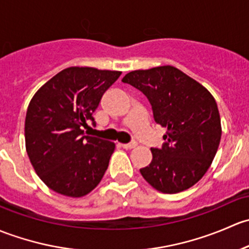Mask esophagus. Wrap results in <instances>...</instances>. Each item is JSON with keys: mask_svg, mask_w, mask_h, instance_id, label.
Returning <instances> with one entry per match:
<instances>
[{"mask_svg": "<svg viewBox=\"0 0 249 249\" xmlns=\"http://www.w3.org/2000/svg\"><path fill=\"white\" fill-rule=\"evenodd\" d=\"M137 145H138V143L135 142H129V143H121V146H122V147L125 148V150H132V148L137 147Z\"/></svg>", "mask_w": 249, "mask_h": 249, "instance_id": "34e87169", "label": "esophagus"}]
</instances>
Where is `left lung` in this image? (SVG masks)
<instances>
[{
  "instance_id": "8db88e82",
  "label": "left lung",
  "mask_w": 249,
  "mask_h": 249,
  "mask_svg": "<svg viewBox=\"0 0 249 249\" xmlns=\"http://www.w3.org/2000/svg\"><path fill=\"white\" fill-rule=\"evenodd\" d=\"M122 81L147 97L155 121L166 128L162 148H151L152 162L140 169L142 178L162 193L191 188L219 146L222 127L213 96L173 66L133 71Z\"/></svg>"
}]
</instances>
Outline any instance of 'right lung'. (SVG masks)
<instances>
[{"mask_svg":"<svg viewBox=\"0 0 249 249\" xmlns=\"http://www.w3.org/2000/svg\"><path fill=\"white\" fill-rule=\"evenodd\" d=\"M121 75L117 71L69 67L40 87L25 120L31 164L50 189L71 198L93 191L103 178L115 143L84 134L104 92Z\"/></svg>","mask_w":249,"mask_h":249,"instance_id":"obj_1","label":"right lung"}]
</instances>
